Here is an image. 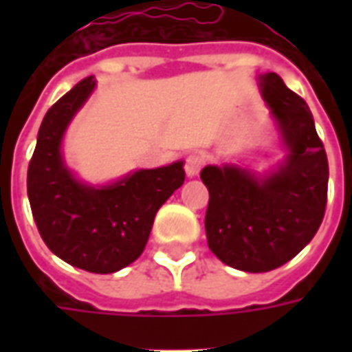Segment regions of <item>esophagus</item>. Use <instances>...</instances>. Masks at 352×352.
Here are the masks:
<instances>
[{
  "label": "esophagus",
  "instance_id": "obj_1",
  "mask_svg": "<svg viewBox=\"0 0 352 352\" xmlns=\"http://www.w3.org/2000/svg\"><path fill=\"white\" fill-rule=\"evenodd\" d=\"M204 156H199V154H188L186 156V160H184V171H186V175L188 177H196L199 173V169L204 168Z\"/></svg>",
  "mask_w": 352,
  "mask_h": 352
}]
</instances>
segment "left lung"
<instances>
[{"label": "left lung", "instance_id": "obj_1", "mask_svg": "<svg viewBox=\"0 0 352 352\" xmlns=\"http://www.w3.org/2000/svg\"><path fill=\"white\" fill-rule=\"evenodd\" d=\"M262 98L279 126L287 158L277 171L252 175L237 166H207V245L219 260L251 273L287 264L324 219L328 158L305 101L277 73L260 75Z\"/></svg>", "mask_w": 352, "mask_h": 352}]
</instances>
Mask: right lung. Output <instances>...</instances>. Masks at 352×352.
<instances>
[{"instance_id": "right-lung-1", "label": "right lung", "mask_w": 352, "mask_h": 352, "mask_svg": "<svg viewBox=\"0 0 352 352\" xmlns=\"http://www.w3.org/2000/svg\"><path fill=\"white\" fill-rule=\"evenodd\" d=\"M94 87V77L82 79L47 111L28 166V198L43 241L56 256L85 272L115 273L141 256L158 209L184 183V169L175 162L100 188L79 183L60 145Z\"/></svg>"}]
</instances>
